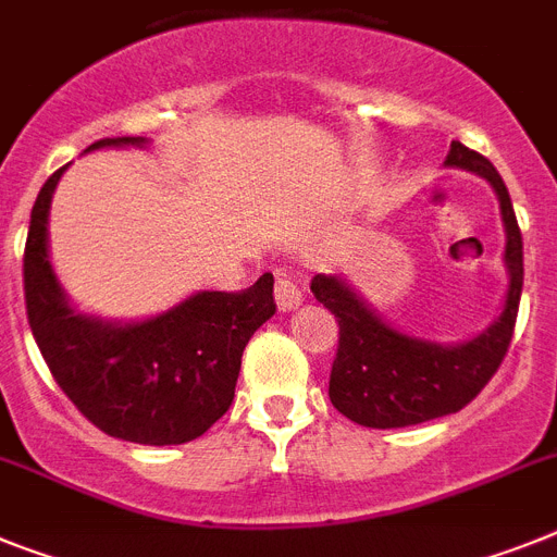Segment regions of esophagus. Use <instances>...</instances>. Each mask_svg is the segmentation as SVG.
Instances as JSON below:
<instances>
[{
  "instance_id": "1",
  "label": "esophagus",
  "mask_w": 557,
  "mask_h": 557,
  "mask_svg": "<svg viewBox=\"0 0 557 557\" xmlns=\"http://www.w3.org/2000/svg\"><path fill=\"white\" fill-rule=\"evenodd\" d=\"M274 300H277L280 311H292L302 302V288L297 286V280L280 274L277 283H274Z\"/></svg>"
}]
</instances>
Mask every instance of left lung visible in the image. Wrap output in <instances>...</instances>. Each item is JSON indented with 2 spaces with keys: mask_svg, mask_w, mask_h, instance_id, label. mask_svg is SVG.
I'll list each match as a JSON object with an SVG mask.
<instances>
[{
  "mask_svg": "<svg viewBox=\"0 0 557 557\" xmlns=\"http://www.w3.org/2000/svg\"><path fill=\"white\" fill-rule=\"evenodd\" d=\"M447 166L479 172L498 191L507 226L504 260L509 269L504 311L484 334L465 345L424 343L385 325L339 277L317 274L311 292L339 325L329 380L331 405L366 428H408L470 405L504 362L516 331L524 286V240L507 186L487 158L461 141L450 144Z\"/></svg>",
  "mask_w": 557,
  "mask_h": 557,
  "instance_id": "8db88e82",
  "label": "left lung"
}]
</instances>
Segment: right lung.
<instances>
[{"label": "right lung", "instance_id": "right-lung-1", "mask_svg": "<svg viewBox=\"0 0 557 557\" xmlns=\"http://www.w3.org/2000/svg\"><path fill=\"white\" fill-rule=\"evenodd\" d=\"M144 138H101L119 147ZM62 170L45 181L27 228L25 308L55 385L107 436L184 445L203 436L235 399L246 343L277 311L274 277L243 292H200L156 320L112 325L64 302L48 260V209Z\"/></svg>", "mask_w": 557, "mask_h": 557}]
</instances>
